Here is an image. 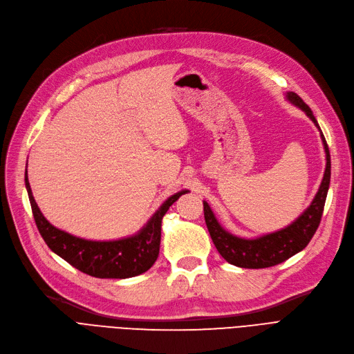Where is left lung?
<instances>
[{"label":"left lung","instance_id":"8db88e82","mask_svg":"<svg viewBox=\"0 0 354 354\" xmlns=\"http://www.w3.org/2000/svg\"><path fill=\"white\" fill-rule=\"evenodd\" d=\"M287 99L302 111H305L306 115L313 121V124L319 128L315 116H313L310 108L302 100V97L296 95L295 91H290V93H287ZM321 137L326 154V167L321 187L308 210L286 229H281L276 233L266 234V236H261L258 239H241L233 236V234L227 233L221 227L218 225V221L216 220L210 205L204 203V218L207 229L210 232V236L217 248L218 254L223 257L229 264L242 268L272 267L300 252L310 242L312 236L315 234L321 223L326 192H328L331 178V157L328 144H326L322 133Z\"/></svg>","mask_w":354,"mask_h":354}]
</instances>
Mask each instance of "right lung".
<instances>
[{"mask_svg": "<svg viewBox=\"0 0 354 354\" xmlns=\"http://www.w3.org/2000/svg\"><path fill=\"white\" fill-rule=\"evenodd\" d=\"M24 180L35 223L50 251H54L74 268L97 279H128L146 272L159 255L163 216L169 210V207L182 194L187 192L182 191L167 198L151 217L147 226L136 236L113 242H93L71 236V234L52 226L39 210L33 198L28 170H26Z\"/></svg>", "mask_w": 354, "mask_h": 354, "instance_id": "right-lung-1", "label": "right lung"}]
</instances>
